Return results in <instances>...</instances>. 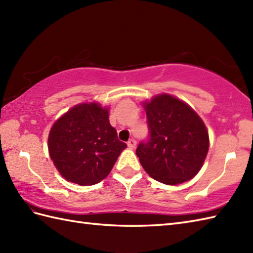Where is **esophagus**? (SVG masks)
I'll return each instance as SVG.
<instances>
[{
  "label": "esophagus",
  "instance_id": "34e87169",
  "mask_svg": "<svg viewBox=\"0 0 253 253\" xmlns=\"http://www.w3.org/2000/svg\"><path fill=\"white\" fill-rule=\"evenodd\" d=\"M136 144H137V141L135 140V139H130L129 141L127 142V146L129 149H135L136 148Z\"/></svg>",
  "mask_w": 253,
  "mask_h": 253
}]
</instances>
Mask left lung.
<instances>
[{"instance_id":"8db88e82","label":"left lung","mask_w":253,"mask_h":253,"mask_svg":"<svg viewBox=\"0 0 253 253\" xmlns=\"http://www.w3.org/2000/svg\"><path fill=\"white\" fill-rule=\"evenodd\" d=\"M149 138L136 154L147 173L165 185L193 178L202 168L209 150V133L197 113L169 94L144 102Z\"/></svg>"}]
</instances>
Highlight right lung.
Segmentation results:
<instances>
[{
    "label": "right lung",
    "instance_id": "add662e5",
    "mask_svg": "<svg viewBox=\"0 0 253 253\" xmlns=\"http://www.w3.org/2000/svg\"><path fill=\"white\" fill-rule=\"evenodd\" d=\"M49 152L66 180L95 185L110 174L127 147L109 122V111L98 103L74 106L54 123L49 133Z\"/></svg>",
    "mask_w": 253,
    "mask_h": 253
}]
</instances>
